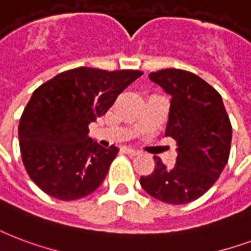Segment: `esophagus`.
Masks as SVG:
<instances>
[{
  "label": "esophagus",
  "mask_w": 251,
  "mask_h": 251,
  "mask_svg": "<svg viewBox=\"0 0 251 251\" xmlns=\"http://www.w3.org/2000/svg\"><path fill=\"white\" fill-rule=\"evenodd\" d=\"M124 152H125V154H127V155H130V156H135V155H138V154H139V151L134 150V149H130V147H126V149H124Z\"/></svg>",
  "instance_id": "1"
}]
</instances>
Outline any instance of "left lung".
I'll use <instances>...</instances> for the list:
<instances>
[{
	"instance_id": "obj_1",
	"label": "left lung",
	"mask_w": 251,
	"mask_h": 251,
	"mask_svg": "<svg viewBox=\"0 0 251 251\" xmlns=\"http://www.w3.org/2000/svg\"><path fill=\"white\" fill-rule=\"evenodd\" d=\"M149 77L171 96L166 137L176 141V164L167 168L158 156L141 185L167 204H187L215 184L229 159L232 125L215 88L192 72L176 68L151 72Z\"/></svg>"
}]
</instances>
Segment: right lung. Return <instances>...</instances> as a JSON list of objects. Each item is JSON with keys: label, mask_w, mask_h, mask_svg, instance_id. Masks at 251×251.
<instances>
[{"label": "right lung", "mask_w": 251, "mask_h": 251, "mask_svg": "<svg viewBox=\"0 0 251 251\" xmlns=\"http://www.w3.org/2000/svg\"><path fill=\"white\" fill-rule=\"evenodd\" d=\"M142 75L79 67L36 88L22 113L18 138L25 168L43 192L70 201L100 187L118 149L92 141L88 125Z\"/></svg>", "instance_id": "add662e5"}]
</instances>
